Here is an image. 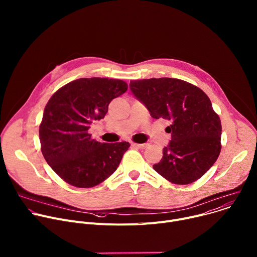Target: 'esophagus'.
I'll return each mask as SVG.
<instances>
[{
    "label": "esophagus",
    "mask_w": 257,
    "mask_h": 257,
    "mask_svg": "<svg viewBox=\"0 0 257 257\" xmlns=\"http://www.w3.org/2000/svg\"><path fill=\"white\" fill-rule=\"evenodd\" d=\"M148 143H143V144H140V143H132V146L135 149H141V150H144L145 148H148Z\"/></svg>",
    "instance_id": "1"
}]
</instances>
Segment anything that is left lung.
Returning <instances> with one entry per match:
<instances>
[{
  "instance_id": "1",
  "label": "left lung",
  "mask_w": 257,
  "mask_h": 257,
  "mask_svg": "<svg viewBox=\"0 0 257 257\" xmlns=\"http://www.w3.org/2000/svg\"><path fill=\"white\" fill-rule=\"evenodd\" d=\"M130 90L155 119L171 122V141L153 166L168 181L186 185L202 177L221 153L222 125L208 96L197 86L175 78L130 81Z\"/></svg>"
}]
</instances>
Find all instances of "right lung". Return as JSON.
I'll list each match as a JSON object with an SVG mask.
<instances>
[{"label":"right lung","mask_w":257,"mask_h":257,"mask_svg":"<svg viewBox=\"0 0 257 257\" xmlns=\"http://www.w3.org/2000/svg\"><path fill=\"white\" fill-rule=\"evenodd\" d=\"M127 88L119 79L80 78L60 88L48 101L40 126L42 153L68 184L93 187L119 167L129 142L100 143L91 139L88 130Z\"/></svg>","instance_id":"obj_1"}]
</instances>
